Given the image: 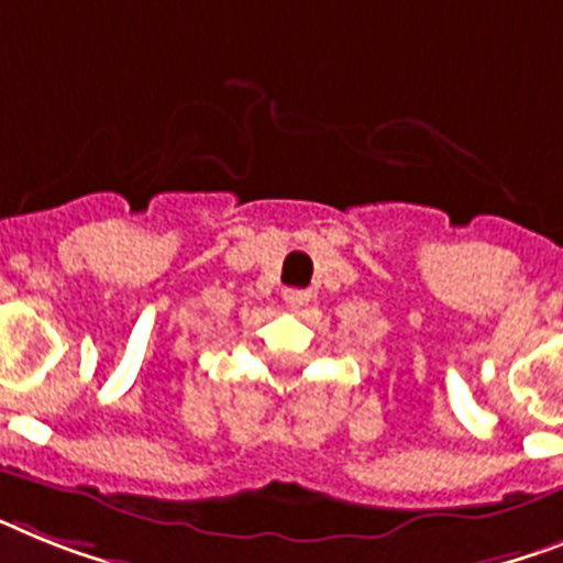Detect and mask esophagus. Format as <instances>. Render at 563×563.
I'll return each mask as SVG.
<instances>
[{"mask_svg": "<svg viewBox=\"0 0 563 563\" xmlns=\"http://www.w3.org/2000/svg\"><path fill=\"white\" fill-rule=\"evenodd\" d=\"M285 301L290 308H301V305H308L310 292L308 290H285Z\"/></svg>", "mask_w": 563, "mask_h": 563, "instance_id": "obj_1", "label": "esophagus"}]
</instances>
